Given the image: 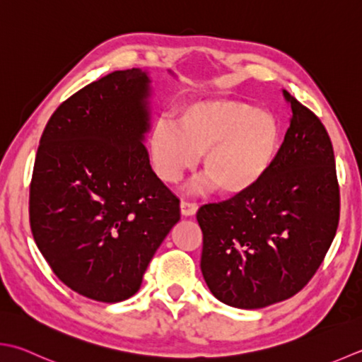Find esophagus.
I'll return each instance as SVG.
<instances>
[{"label": "esophagus", "instance_id": "obj_1", "mask_svg": "<svg viewBox=\"0 0 362 362\" xmlns=\"http://www.w3.org/2000/svg\"><path fill=\"white\" fill-rule=\"evenodd\" d=\"M197 204L196 202H189V201H182L180 202V211L183 216H193L197 211Z\"/></svg>", "mask_w": 362, "mask_h": 362}]
</instances>
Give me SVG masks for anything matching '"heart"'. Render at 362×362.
I'll return each mask as SVG.
<instances>
[{"instance_id":"obj_1","label":"heart","mask_w":362,"mask_h":362,"mask_svg":"<svg viewBox=\"0 0 362 362\" xmlns=\"http://www.w3.org/2000/svg\"><path fill=\"white\" fill-rule=\"evenodd\" d=\"M281 139L279 122L270 111L242 100L209 98L183 105L177 124L160 120L148 148L161 180L177 182L202 153L201 185L240 194L273 168Z\"/></svg>"}]
</instances>
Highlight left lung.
<instances>
[{
  "instance_id": "8db88e82",
  "label": "left lung",
  "mask_w": 362,
  "mask_h": 362,
  "mask_svg": "<svg viewBox=\"0 0 362 362\" xmlns=\"http://www.w3.org/2000/svg\"><path fill=\"white\" fill-rule=\"evenodd\" d=\"M292 119L278 158L256 187L197 210L201 270L219 301L259 309L313 279L334 240L341 193L329 134L284 90Z\"/></svg>"
}]
</instances>
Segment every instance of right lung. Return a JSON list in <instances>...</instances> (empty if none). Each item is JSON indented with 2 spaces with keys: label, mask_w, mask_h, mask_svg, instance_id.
I'll list each match as a JSON object with an SVG mask.
<instances>
[{
  "label": "right lung",
  "mask_w": 362,
  "mask_h": 362,
  "mask_svg": "<svg viewBox=\"0 0 362 362\" xmlns=\"http://www.w3.org/2000/svg\"><path fill=\"white\" fill-rule=\"evenodd\" d=\"M148 76L116 70L49 117L30 185V224L49 268L74 292L119 303L138 292L155 251L180 219L152 171Z\"/></svg>",
  "instance_id": "add662e5"
}]
</instances>
